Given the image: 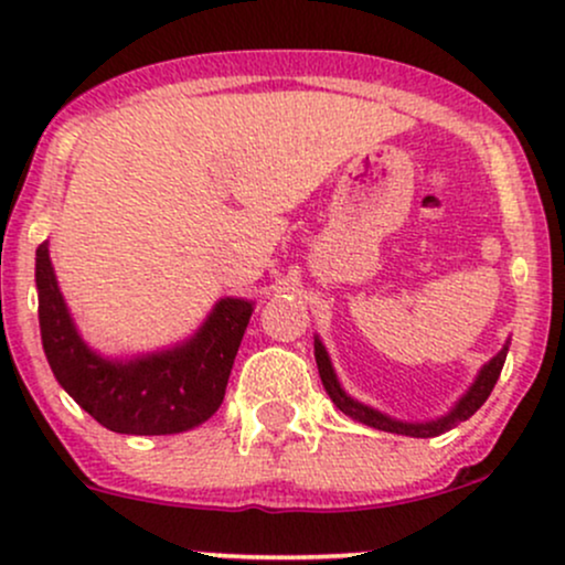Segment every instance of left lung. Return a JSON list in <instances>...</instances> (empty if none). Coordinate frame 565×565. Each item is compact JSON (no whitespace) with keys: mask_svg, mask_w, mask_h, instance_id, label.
<instances>
[{"mask_svg":"<svg viewBox=\"0 0 565 565\" xmlns=\"http://www.w3.org/2000/svg\"><path fill=\"white\" fill-rule=\"evenodd\" d=\"M505 356H508V347L502 349L492 362L483 364V370L479 373V377H476L473 386H470L468 394L457 402V407L447 417H441V420H434V423H417V426H413V423L391 420V417L375 413V409L364 407V404L354 402L351 396L343 394L341 386H338V381H335L333 367H330L328 351H324L320 341H315V360H317V367H320L322 386H324V391H328V396L333 399V404L341 409V413L351 415L354 420H360L370 428L391 430V434H404V436H417V439H430V436H439V434H444V430L455 428L457 423L468 420V417L489 399V394H492L497 377H500V373H502V364H505Z\"/></svg>","mask_w":565,"mask_h":565,"instance_id":"obj_1","label":"left lung"}]
</instances>
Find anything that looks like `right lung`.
Here are the masks:
<instances>
[{
	"mask_svg": "<svg viewBox=\"0 0 565 565\" xmlns=\"http://www.w3.org/2000/svg\"><path fill=\"white\" fill-rule=\"evenodd\" d=\"M39 324L46 362L57 383L99 426L116 434L161 436L201 426L222 407L250 307L224 298L190 343L135 362L92 354L73 328L60 296L46 243L36 248Z\"/></svg>",
	"mask_w": 565,
	"mask_h": 565,
	"instance_id": "obj_1",
	"label": "right lung"
}]
</instances>
